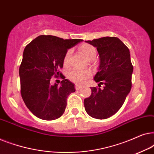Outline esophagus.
Wrapping results in <instances>:
<instances>
[{
    "label": "esophagus",
    "instance_id": "esophagus-1",
    "mask_svg": "<svg viewBox=\"0 0 154 154\" xmlns=\"http://www.w3.org/2000/svg\"><path fill=\"white\" fill-rule=\"evenodd\" d=\"M82 88H83V86H81L80 85H75V90H79L80 89H81Z\"/></svg>",
    "mask_w": 154,
    "mask_h": 154
}]
</instances>
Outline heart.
Segmentation results:
<instances>
[{
	"mask_svg": "<svg viewBox=\"0 0 154 154\" xmlns=\"http://www.w3.org/2000/svg\"><path fill=\"white\" fill-rule=\"evenodd\" d=\"M81 52L87 57L88 60H94L97 55L96 48L90 44L84 43L79 47ZM71 54V50H68L65 54L64 58V66L67 67L69 65V59ZM92 73L89 70H79V69H74L70 71L68 73V79L71 81L75 83H83L85 82L91 76Z\"/></svg>",
	"mask_w": 154,
	"mask_h": 154,
	"instance_id": "1",
	"label": "heart"
}]
</instances>
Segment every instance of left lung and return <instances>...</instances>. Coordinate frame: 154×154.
I'll return each mask as SVG.
<instances>
[{
    "label": "left lung",
    "mask_w": 154,
    "mask_h": 154,
    "mask_svg": "<svg viewBox=\"0 0 154 154\" xmlns=\"http://www.w3.org/2000/svg\"><path fill=\"white\" fill-rule=\"evenodd\" d=\"M86 43L97 48L100 66L94 80L98 86L92 87L91 95L84 100V106L89 116L106 119L114 115L125 102L132 88L133 72L130 50L116 37H103Z\"/></svg>",
    "instance_id": "8db88e82"
}]
</instances>
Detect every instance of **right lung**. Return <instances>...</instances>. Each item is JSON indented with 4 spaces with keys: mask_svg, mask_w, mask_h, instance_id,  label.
Segmentation results:
<instances>
[{
    "mask_svg": "<svg viewBox=\"0 0 154 154\" xmlns=\"http://www.w3.org/2000/svg\"><path fill=\"white\" fill-rule=\"evenodd\" d=\"M83 41L41 35L24 48L19 70L21 94L27 108L36 117L52 121L64 113L67 97L75 90L74 84L65 79L60 70L68 49ZM53 75L63 79L60 86L50 84Z\"/></svg>",
    "mask_w": 154,
    "mask_h": 154,
    "instance_id": "add662e5",
    "label": "right lung"
}]
</instances>
